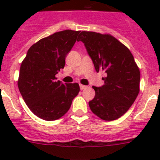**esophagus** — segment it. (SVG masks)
<instances>
[{"mask_svg": "<svg viewBox=\"0 0 160 160\" xmlns=\"http://www.w3.org/2000/svg\"><path fill=\"white\" fill-rule=\"evenodd\" d=\"M87 86H84V85H80V89H81V90H84V89H86L87 88Z\"/></svg>", "mask_w": 160, "mask_h": 160, "instance_id": "esophagus-1", "label": "esophagus"}]
</instances>
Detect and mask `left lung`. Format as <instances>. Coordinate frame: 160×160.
<instances>
[{"label":"left lung","instance_id":"8db88e82","mask_svg":"<svg viewBox=\"0 0 160 160\" xmlns=\"http://www.w3.org/2000/svg\"><path fill=\"white\" fill-rule=\"evenodd\" d=\"M78 41L84 43L96 72L103 71L104 85L93 87L95 96L89 102L93 113L112 121L129 110L139 92L140 72L131 51L110 34L82 31Z\"/></svg>","mask_w":160,"mask_h":160}]
</instances>
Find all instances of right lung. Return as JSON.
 Segmentation results:
<instances>
[{"label": "right lung", "instance_id": "right-lung-1", "mask_svg": "<svg viewBox=\"0 0 160 160\" xmlns=\"http://www.w3.org/2000/svg\"><path fill=\"white\" fill-rule=\"evenodd\" d=\"M80 31L54 32L29 49L20 68L18 88L31 111L42 119L57 120L70 109L78 94V83L63 84L55 75L65 66L66 55Z\"/></svg>", "mask_w": 160, "mask_h": 160}]
</instances>
